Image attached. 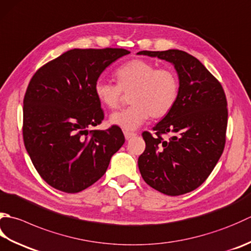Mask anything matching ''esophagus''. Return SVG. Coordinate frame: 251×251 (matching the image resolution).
<instances>
[{"label": "esophagus", "instance_id": "1", "mask_svg": "<svg viewBox=\"0 0 251 251\" xmlns=\"http://www.w3.org/2000/svg\"><path fill=\"white\" fill-rule=\"evenodd\" d=\"M124 136H125V138H126V140H129V139H131L132 137H136L137 136V134L136 132H132V131H124Z\"/></svg>", "mask_w": 251, "mask_h": 251}]
</instances>
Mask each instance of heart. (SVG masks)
I'll list each match as a JSON object with an SVG mask.
<instances>
[{"label":"heart","instance_id":"obj_1","mask_svg":"<svg viewBox=\"0 0 251 251\" xmlns=\"http://www.w3.org/2000/svg\"><path fill=\"white\" fill-rule=\"evenodd\" d=\"M115 77L117 83L98 79L93 89L101 104L111 110L119 107L124 92H130L131 104L110 116L111 124L122 129L135 130L149 116L161 119L177 102L179 80L171 68H156L153 63L135 58L117 68Z\"/></svg>","mask_w":251,"mask_h":251}]
</instances>
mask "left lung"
Listing matches in <instances>:
<instances>
[{
  "instance_id": "8db88e82",
  "label": "left lung",
  "mask_w": 251,
  "mask_h": 251,
  "mask_svg": "<svg viewBox=\"0 0 251 251\" xmlns=\"http://www.w3.org/2000/svg\"><path fill=\"white\" fill-rule=\"evenodd\" d=\"M172 63L178 74L176 104L153 128L142 132L146 149L138 166L152 188L179 196L198 188L209 177L226 141L227 101L220 81L202 63L180 50L140 51ZM162 134H170L164 141Z\"/></svg>"
}]
</instances>
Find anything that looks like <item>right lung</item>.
Masks as SVG:
<instances>
[{
	"instance_id": "right-lung-1",
	"label": "right lung",
	"mask_w": 251,
	"mask_h": 251,
	"mask_svg": "<svg viewBox=\"0 0 251 251\" xmlns=\"http://www.w3.org/2000/svg\"><path fill=\"white\" fill-rule=\"evenodd\" d=\"M125 49H73L34 73L24 97L23 138L39 175L68 194L100 179L125 142L122 129L89 130L104 119L95 82Z\"/></svg>"
}]
</instances>
